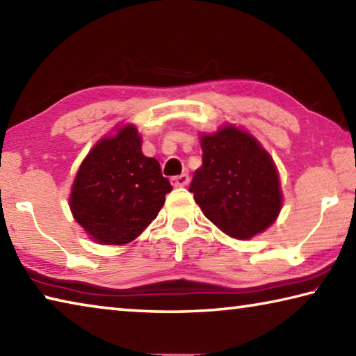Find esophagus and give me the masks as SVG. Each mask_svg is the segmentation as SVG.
<instances>
[{"instance_id":"esophagus-1","label":"esophagus","mask_w":356,"mask_h":356,"mask_svg":"<svg viewBox=\"0 0 356 356\" xmlns=\"http://www.w3.org/2000/svg\"><path fill=\"white\" fill-rule=\"evenodd\" d=\"M188 182H190L188 174H180V176H174L171 179V184L174 186H185V185H188Z\"/></svg>"}]
</instances>
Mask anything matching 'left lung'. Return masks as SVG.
Masks as SVG:
<instances>
[{
    "label": "left lung",
    "mask_w": 356,
    "mask_h": 356,
    "mask_svg": "<svg viewBox=\"0 0 356 356\" xmlns=\"http://www.w3.org/2000/svg\"><path fill=\"white\" fill-rule=\"evenodd\" d=\"M202 166L190 191L204 215L234 238H251L281 210L280 179L273 160L251 135L225 127L201 138Z\"/></svg>",
    "instance_id": "left-lung-1"
}]
</instances>
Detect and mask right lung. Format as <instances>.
Listing matches in <instances>:
<instances>
[{
	"label": "right lung",
	"mask_w": 356,
	"mask_h": 356,
	"mask_svg": "<svg viewBox=\"0 0 356 356\" xmlns=\"http://www.w3.org/2000/svg\"><path fill=\"white\" fill-rule=\"evenodd\" d=\"M172 186L160 163L141 152L134 125L105 138L83 160L70 195V210L100 243L124 245L155 220Z\"/></svg>",
	"instance_id": "right-lung-1"
}]
</instances>
